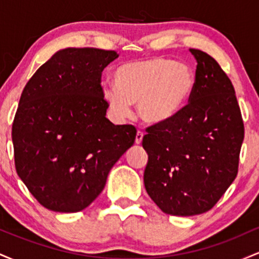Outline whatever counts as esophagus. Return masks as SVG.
Returning <instances> with one entry per match:
<instances>
[{
    "label": "esophagus",
    "mask_w": 259,
    "mask_h": 259,
    "mask_svg": "<svg viewBox=\"0 0 259 259\" xmlns=\"http://www.w3.org/2000/svg\"><path fill=\"white\" fill-rule=\"evenodd\" d=\"M142 139H144V133H142V132H138V134H136V138H135V144H136V145L141 144Z\"/></svg>",
    "instance_id": "34e87169"
}]
</instances>
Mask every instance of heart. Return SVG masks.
<instances>
[{"instance_id": "b5f03b06", "label": "heart", "mask_w": 259, "mask_h": 259, "mask_svg": "<svg viewBox=\"0 0 259 259\" xmlns=\"http://www.w3.org/2000/svg\"><path fill=\"white\" fill-rule=\"evenodd\" d=\"M113 80L115 86L102 89L113 115L125 118L130 103H138L139 117L150 125H160L178 117L197 85V75L190 65L160 56L119 65Z\"/></svg>"}]
</instances>
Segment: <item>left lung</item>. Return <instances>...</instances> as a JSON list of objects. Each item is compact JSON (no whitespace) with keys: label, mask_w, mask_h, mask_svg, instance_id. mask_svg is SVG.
I'll return each instance as SVG.
<instances>
[{"label":"left lung","mask_w":259,"mask_h":259,"mask_svg":"<svg viewBox=\"0 0 259 259\" xmlns=\"http://www.w3.org/2000/svg\"><path fill=\"white\" fill-rule=\"evenodd\" d=\"M197 85L178 117L147 127L144 183L148 196L167 214L207 212L235 180L245 135L230 79L214 58L190 49Z\"/></svg>","instance_id":"left-lung-1"}]
</instances>
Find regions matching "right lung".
<instances>
[{
    "label": "right lung",
    "instance_id": "right-lung-1",
    "mask_svg": "<svg viewBox=\"0 0 259 259\" xmlns=\"http://www.w3.org/2000/svg\"><path fill=\"white\" fill-rule=\"evenodd\" d=\"M118 57L90 47L59 50L22 92L12 126L16 170L47 209L75 213L91 204L134 145L135 126L106 118L101 75Z\"/></svg>",
    "mask_w": 259,
    "mask_h": 259
}]
</instances>
